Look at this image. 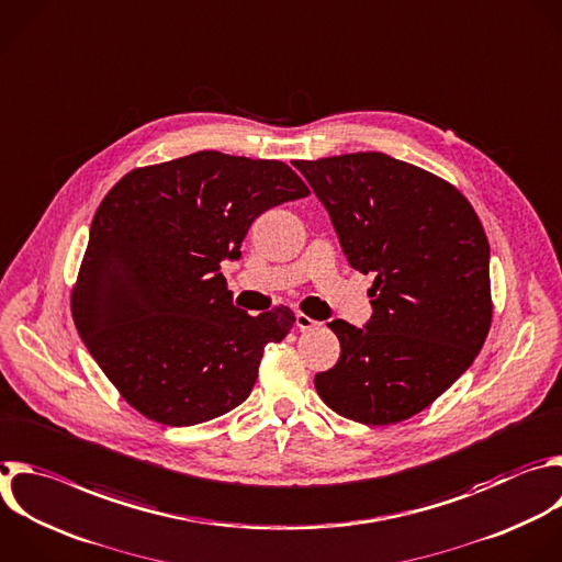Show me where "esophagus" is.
<instances>
[{"instance_id": "1", "label": "esophagus", "mask_w": 562, "mask_h": 562, "mask_svg": "<svg viewBox=\"0 0 562 562\" xmlns=\"http://www.w3.org/2000/svg\"><path fill=\"white\" fill-rule=\"evenodd\" d=\"M295 326H297L300 330H308V328H313V326H319V322H315V319L308 317L306 313L297 311V313H295Z\"/></svg>"}]
</instances>
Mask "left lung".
Returning <instances> with one entry per match:
<instances>
[{"label": "left lung", "instance_id": "1", "mask_svg": "<svg viewBox=\"0 0 562 562\" xmlns=\"http://www.w3.org/2000/svg\"><path fill=\"white\" fill-rule=\"evenodd\" d=\"M326 207L352 269L375 273L363 328L328 326L341 352L315 375L337 415L391 426L446 393L492 324L490 245L448 180L382 151L293 160Z\"/></svg>", "mask_w": 562, "mask_h": 562}]
</instances>
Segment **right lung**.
I'll use <instances>...</instances> for the list:
<instances>
[{
  "label": "right lung",
  "mask_w": 562,
  "mask_h": 562,
  "mask_svg": "<svg viewBox=\"0 0 562 562\" xmlns=\"http://www.w3.org/2000/svg\"><path fill=\"white\" fill-rule=\"evenodd\" d=\"M280 160L196 151L125 173L101 201L72 286L75 326L121 397L162 426H194L240 406L286 306L232 302L221 262L238 260L251 223L308 196Z\"/></svg>",
  "instance_id": "add662e5"
}]
</instances>
